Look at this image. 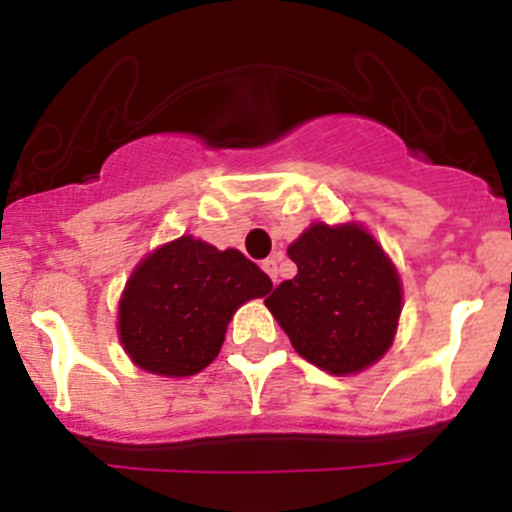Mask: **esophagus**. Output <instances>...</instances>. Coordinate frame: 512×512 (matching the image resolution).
<instances>
[{
  "mask_svg": "<svg viewBox=\"0 0 512 512\" xmlns=\"http://www.w3.org/2000/svg\"><path fill=\"white\" fill-rule=\"evenodd\" d=\"M262 270L270 275L272 282H277V257H267V260L262 262Z\"/></svg>",
  "mask_w": 512,
  "mask_h": 512,
  "instance_id": "obj_1",
  "label": "esophagus"
}]
</instances>
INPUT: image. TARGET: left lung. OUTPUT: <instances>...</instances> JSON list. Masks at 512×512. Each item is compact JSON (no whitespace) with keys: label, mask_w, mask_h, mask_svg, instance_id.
Wrapping results in <instances>:
<instances>
[{"label":"left lung","mask_w":512,"mask_h":512,"mask_svg":"<svg viewBox=\"0 0 512 512\" xmlns=\"http://www.w3.org/2000/svg\"><path fill=\"white\" fill-rule=\"evenodd\" d=\"M287 255L297 275L265 304L299 356L342 376L389 352L399 327L401 280L364 227L314 223Z\"/></svg>","instance_id":"left-lung-1"}]
</instances>
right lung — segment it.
Masks as SVG:
<instances>
[{"label":"right lung","mask_w":512,"mask_h":512,"mask_svg":"<svg viewBox=\"0 0 512 512\" xmlns=\"http://www.w3.org/2000/svg\"><path fill=\"white\" fill-rule=\"evenodd\" d=\"M270 289V277L240 250L183 235L133 270L118 302V337L141 369L193 376L218 356L237 307Z\"/></svg>","instance_id":"obj_1"}]
</instances>
